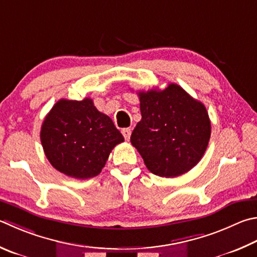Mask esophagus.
Masks as SVG:
<instances>
[{
	"mask_svg": "<svg viewBox=\"0 0 257 257\" xmlns=\"http://www.w3.org/2000/svg\"><path fill=\"white\" fill-rule=\"evenodd\" d=\"M121 134L123 135L125 141H129L130 135H132V130H130V128H123L122 130H121Z\"/></svg>",
	"mask_w": 257,
	"mask_h": 257,
	"instance_id": "34e87169",
	"label": "esophagus"
}]
</instances>
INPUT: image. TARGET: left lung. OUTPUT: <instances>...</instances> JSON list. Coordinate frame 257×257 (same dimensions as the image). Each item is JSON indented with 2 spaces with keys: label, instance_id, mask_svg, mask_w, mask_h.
Masks as SVG:
<instances>
[{
  "label": "left lung",
  "instance_id": "1",
  "mask_svg": "<svg viewBox=\"0 0 257 257\" xmlns=\"http://www.w3.org/2000/svg\"><path fill=\"white\" fill-rule=\"evenodd\" d=\"M142 120L130 137L147 169L162 177L189 172L208 147L211 123L206 106L177 84L138 93Z\"/></svg>",
  "mask_w": 257,
  "mask_h": 257
}]
</instances>
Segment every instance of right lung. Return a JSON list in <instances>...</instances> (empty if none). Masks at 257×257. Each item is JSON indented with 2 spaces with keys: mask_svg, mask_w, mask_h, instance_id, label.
<instances>
[{
  "mask_svg": "<svg viewBox=\"0 0 257 257\" xmlns=\"http://www.w3.org/2000/svg\"><path fill=\"white\" fill-rule=\"evenodd\" d=\"M40 141L56 170L86 180L101 173L111 151L124 139L110 116L85 97L82 101L59 100L46 115Z\"/></svg>",
  "mask_w": 257,
  "mask_h": 257,
  "instance_id": "obj_1",
  "label": "right lung"
}]
</instances>
